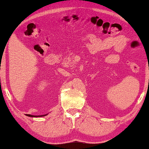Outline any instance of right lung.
Instances as JSON below:
<instances>
[{
    "mask_svg": "<svg viewBox=\"0 0 149 149\" xmlns=\"http://www.w3.org/2000/svg\"><path fill=\"white\" fill-rule=\"evenodd\" d=\"M27 115V116H29V117H42V116H46V115H44V116H32V115H29V114H26Z\"/></svg>",
    "mask_w": 149,
    "mask_h": 149,
    "instance_id": "right-lung-1",
    "label": "right lung"
}]
</instances>
